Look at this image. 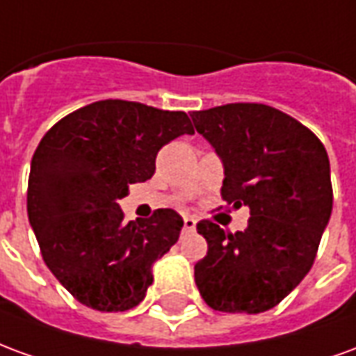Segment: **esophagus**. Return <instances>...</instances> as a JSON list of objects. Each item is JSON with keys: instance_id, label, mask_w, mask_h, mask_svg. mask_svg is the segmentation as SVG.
<instances>
[{"instance_id": "obj_1", "label": "esophagus", "mask_w": 356, "mask_h": 356, "mask_svg": "<svg viewBox=\"0 0 356 356\" xmlns=\"http://www.w3.org/2000/svg\"><path fill=\"white\" fill-rule=\"evenodd\" d=\"M186 232H193L196 229V219L193 217H185V227H183Z\"/></svg>"}]
</instances>
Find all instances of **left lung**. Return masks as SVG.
I'll use <instances>...</instances> for the list:
<instances>
[{
	"label": "left lung",
	"instance_id": "left-lung-1",
	"mask_svg": "<svg viewBox=\"0 0 356 356\" xmlns=\"http://www.w3.org/2000/svg\"><path fill=\"white\" fill-rule=\"evenodd\" d=\"M225 168L221 196L250 208L246 231L204 219L208 255L194 265L202 299L221 313L276 307L313 267L332 216L330 160L296 118L259 102H231L191 114Z\"/></svg>",
	"mask_w": 356,
	"mask_h": 356
}]
</instances>
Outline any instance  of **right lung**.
<instances>
[{"label":"right lung","mask_w":356,"mask_h":356,"mask_svg":"<svg viewBox=\"0 0 356 356\" xmlns=\"http://www.w3.org/2000/svg\"><path fill=\"white\" fill-rule=\"evenodd\" d=\"M185 133H194L185 112L106 99L74 110L40 140L28 219L45 265L80 303L120 313L145 299L183 219L165 208L125 223L118 200L152 177L160 148Z\"/></svg>","instance_id":"add662e5"}]
</instances>
